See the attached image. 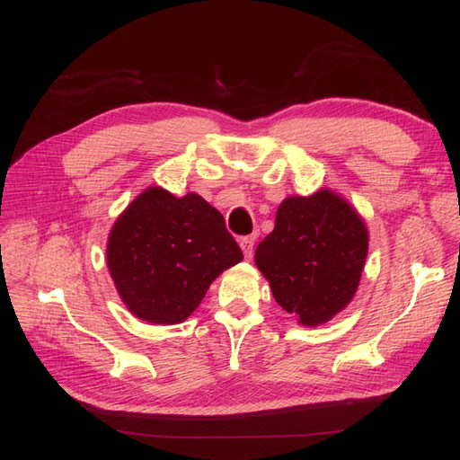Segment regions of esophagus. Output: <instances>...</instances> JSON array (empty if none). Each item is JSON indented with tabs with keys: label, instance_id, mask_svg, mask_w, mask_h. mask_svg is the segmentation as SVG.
<instances>
[{
	"label": "esophagus",
	"instance_id": "1",
	"mask_svg": "<svg viewBox=\"0 0 460 460\" xmlns=\"http://www.w3.org/2000/svg\"><path fill=\"white\" fill-rule=\"evenodd\" d=\"M239 244H241V249H243V254H244L246 261H251L252 252H254V237H243L239 241Z\"/></svg>",
	"mask_w": 460,
	"mask_h": 460
}]
</instances>
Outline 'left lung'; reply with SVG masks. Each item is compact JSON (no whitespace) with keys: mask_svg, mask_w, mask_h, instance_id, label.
I'll return each mask as SVG.
<instances>
[{"mask_svg":"<svg viewBox=\"0 0 460 460\" xmlns=\"http://www.w3.org/2000/svg\"><path fill=\"white\" fill-rule=\"evenodd\" d=\"M367 251L369 231L358 209L323 188L279 204L254 262L281 309L303 326H319L356 296Z\"/></svg>","mask_w":460,"mask_h":460,"instance_id":"obj_1","label":"left lung"}]
</instances>
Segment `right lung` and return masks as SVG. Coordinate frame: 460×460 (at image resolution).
Here are the masks:
<instances>
[{
	"mask_svg": "<svg viewBox=\"0 0 460 460\" xmlns=\"http://www.w3.org/2000/svg\"><path fill=\"white\" fill-rule=\"evenodd\" d=\"M243 261L226 219L206 199L149 186L109 233L107 266L128 311L151 324L190 316L223 270Z\"/></svg>",
	"mask_w": 460,
	"mask_h": 460,
	"instance_id": "add662e5",
	"label": "right lung"
}]
</instances>
